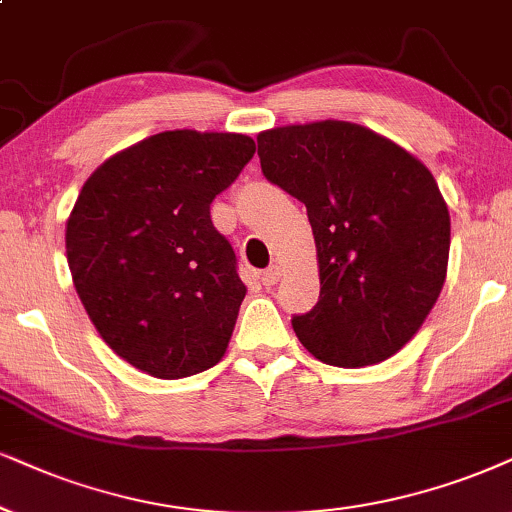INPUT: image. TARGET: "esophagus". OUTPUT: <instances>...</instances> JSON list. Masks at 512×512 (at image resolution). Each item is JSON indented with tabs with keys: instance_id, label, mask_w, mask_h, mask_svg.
I'll return each instance as SVG.
<instances>
[{
	"instance_id": "esophagus-1",
	"label": "esophagus",
	"mask_w": 512,
	"mask_h": 512,
	"mask_svg": "<svg viewBox=\"0 0 512 512\" xmlns=\"http://www.w3.org/2000/svg\"><path fill=\"white\" fill-rule=\"evenodd\" d=\"M278 276H281V269L278 267H269L267 271H262V286L271 288L278 281Z\"/></svg>"
}]
</instances>
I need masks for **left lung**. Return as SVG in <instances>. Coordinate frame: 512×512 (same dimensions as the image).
Listing matches in <instances>:
<instances>
[{
    "instance_id": "8db88e82",
    "label": "left lung",
    "mask_w": 512,
    "mask_h": 512,
    "mask_svg": "<svg viewBox=\"0 0 512 512\" xmlns=\"http://www.w3.org/2000/svg\"><path fill=\"white\" fill-rule=\"evenodd\" d=\"M271 184L304 203L321 295L293 316L309 354L328 366L390 359L442 293L451 219L432 172L373 129L345 120L257 134Z\"/></svg>"
}]
</instances>
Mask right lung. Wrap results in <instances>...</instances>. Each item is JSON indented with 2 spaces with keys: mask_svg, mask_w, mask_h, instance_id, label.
Instances as JSON below:
<instances>
[{
  "mask_svg": "<svg viewBox=\"0 0 512 512\" xmlns=\"http://www.w3.org/2000/svg\"><path fill=\"white\" fill-rule=\"evenodd\" d=\"M255 141L174 129L115 153L84 181L66 222L77 295L108 347L153 378L224 357L248 288L210 219Z\"/></svg>",
  "mask_w": 512,
  "mask_h": 512,
  "instance_id": "add662e5",
  "label": "right lung"
}]
</instances>
